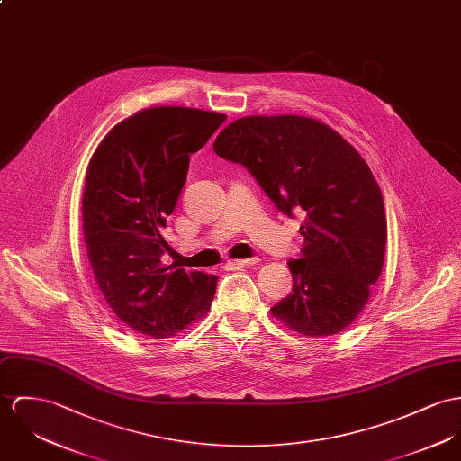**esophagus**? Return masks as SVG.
<instances>
[{"label":"esophagus","instance_id":"esophagus-1","mask_svg":"<svg viewBox=\"0 0 461 461\" xmlns=\"http://www.w3.org/2000/svg\"><path fill=\"white\" fill-rule=\"evenodd\" d=\"M256 263V258H246V259H231L228 263L230 268H242V267H250Z\"/></svg>","mask_w":461,"mask_h":461}]
</instances>
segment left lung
<instances>
[{
  "mask_svg": "<svg viewBox=\"0 0 461 461\" xmlns=\"http://www.w3.org/2000/svg\"><path fill=\"white\" fill-rule=\"evenodd\" d=\"M219 158L240 163L279 212L305 215L293 291L270 311L285 328L328 337L348 328L377 283L386 213L368 165L330 126L300 115H249L215 139Z\"/></svg>",
  "mask_w": 461,
  "mask_h": 461,
  "instance_id": "8db88e82",
  "label": "left lung"
}]
</instances>
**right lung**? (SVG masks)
<instances>
[{
    "label": "right lung",
    "mask_w": 461,
    "mask_h": 461,
    "mask_svg": "<svg viewBox=\"0 0 461 461\" xmlns=\"http://www.w3.org/2000/svg\"><path fill=\"white\" fill-rule=\"evenodd\" d=\"M226 121L184 106H154L113 126L95 150L82 198L87 258L108 307L150 339L203 318L217 277L161 265V237L187 178L189 158Z\"/></svg>",
    "instance_id": "obj_1"
}]
</instances>
